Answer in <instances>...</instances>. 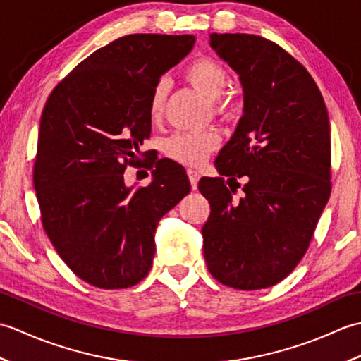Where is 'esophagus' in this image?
Wrapping results in <instances>:
<instances>
[{"label": "esophagus", "mask_w": 361, "mask_h": 361, "mask_svg": "<svg viewBox=\"0 0 361 361\" xmlns=\"http://www.w3.org/2000/svg\"><path fill=\"white\" fill-rule=\"evenodd\" d=\"M188 176H189L190 186H192V189H197L198 180H200V173H198L197 171H194V169H188Z\"/></svg>", "instance_id": "esophagus-1"}]
</instances>
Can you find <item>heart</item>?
<instances>
[{"label":"heart","mask_w":361,"mask_h":361,"mask_svg":"<svg viewBox=\"0 0 361 361\" xmlns=\"http://www.w3.org/2000/svg\"><path fill=\"white\" fill-rule=\"evenodd\" d=\"M185 79L198 93H202L211 101V110L214 116L220 119H233L237 113V97L225 94L229 83V74L226 68L217 60L202 57L194 60L186 70ZM169 94V82L161 79L153 87L149 99V113L152 121H161L166 111V102ZM220 135L216 130L204 132H185L167 137L164 142V152L169 158L188 166H200L211 153L219 147Z\"/></svg>","instance_id":"b5f03b06"}]
</instances>
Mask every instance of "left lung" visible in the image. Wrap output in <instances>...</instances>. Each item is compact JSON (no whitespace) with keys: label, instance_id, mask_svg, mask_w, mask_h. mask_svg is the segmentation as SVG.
<instances>
[{"label":"left lung","instance_id":"left-lung-1","mask_svg":"<svg viewBox=\"0 0 361 361\" xmlns=\"http://www.w3.org/2000/svg\"><path fill=\"white\" fill-rule=\"evenodd\" d=\"M209 37L243 88V116L216 167L249 183L239 201L223 176L198 183L211 204L203 255L224 286L267 288L295 270L331 195L329 114L309 71L279 44L251 34Z\"/></svg>","mask_w":361,"mask_h":361}]
</instances>
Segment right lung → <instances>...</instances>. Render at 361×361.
<instances>
[{
    "mask_svg": "<svg viewBox=\"0 0 361 361\" xmlns=\"http://www.w3.org/2000/svg\"><path fill=\"white\" fill-rule=\"evenodd\" d=\"M194 35L132 34L94 51L52 90L42 113L34 188L42 224L75 276L106 290L149 274L158 221L189 194L186 171L152 161L153 180L127 188L152 132L149 99Z\"/></svg>",
    "mask_w": 361,
    "mask_h": 361,
    "instance_id": "obj_1",
    "label": "right lung"
}]
</instances>
